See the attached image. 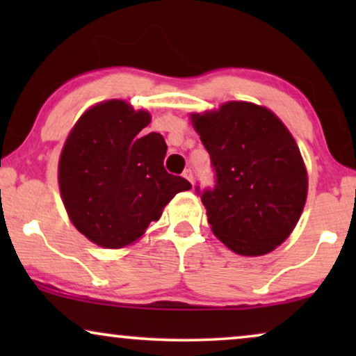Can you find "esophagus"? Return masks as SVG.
Here are the masks:
<instances>
[{"mask_svg": "<svg viewBox=\"0 0 356 356\" xmlns=\"http://www.w3.org/2000/svg\"><path fill=\"white\" fill-rule=\"evenodd\" d=\"M183 177L184 178H186L188 179V181L189 183H194V177H193V172H191V170H189V168H186V170H184V172H183Z\"/></svg>", "mask_w": 356, "mask_h": 356, "instance_id": "1", "label": "esophagus"}]
</instances>
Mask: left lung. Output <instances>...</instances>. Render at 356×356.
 I'll list each match as a JSON object with an SVG mask.
<instances>
[{
    "label": "left lung",
    "instance_id": "left-lung-1",
    "mask_svg": "<svg viewBox=\"0 0 356 356\" xmlns=\"http://www.w3.org/2000/svg\"><path fill=\"white\" fill-rule=\"evenodd\" d=\"M189 120L217 175L216 188L201 197L212 233L240 256L274 251L308 197V172L289 128L272 110L240 100Z\"/></svg>",
    "mask_w": 356,
    "mask_h": 356
}]
</instances>
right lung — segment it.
<instances>
[{
	"instance_id": "add662e5",
	"label": "right lung",
	"mask_w": 356,
	"mask_h": 356,
	"mask_svg": "<svg viewBox=\"0 0 356 356\" xmlns=\"http://www.w3.org/2000/svg\"><path fill=\"white\" fill-rule=\"evenodd\" d=\"M147 110L126 100L92 105L67 134L58 162L61 201L72 225L106 250L131 246L191 183L163 168L162 134L139 133Z\"/></svg>"
}]
</instances>
